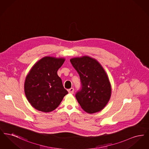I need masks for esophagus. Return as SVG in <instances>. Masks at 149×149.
Instances as JSON below:
<instances>
[{
	"label": "esophagus",
	"mask_w": 149,
	"mask_h": 149,
	"mask_svg": "<svg viewBox=\"0 0 149 149\" xmlns=\"http://www.w3.org/2000/svg\"><path fill=\"white\" fill-rule=\"evenodd\" d=\"M74 89L73 88H71L70 89H69L68 90V92L70 94H73L74 93Z\"/></svg>",
	"instance_id": "1"
}]
</instances>
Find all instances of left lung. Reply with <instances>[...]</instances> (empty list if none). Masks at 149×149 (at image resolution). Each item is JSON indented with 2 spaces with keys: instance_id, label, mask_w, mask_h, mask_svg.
I'll return each mask as SVG.
<instances>
[{
  "instance_id": "8db88e82",
  "label": "left lung",
  "mask_w": 149,
  "mask_h": 149,
  "mask_svg": "<svg viewBox=\"0 0 149 149\" xmlns=\"http://www.w3.org/2000/svg\"><path fill=\"white\" fill-rule=\"evenodd\" d=\"M70 61L81 84L75 95L78 103L88 113L100 111L109 102L112 93L106 72L97 60L88 56L74 57Z\"/></svg>"
}]
</instances>
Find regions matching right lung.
Masks as SVG:
<instances>
[{
  "instance_id": "obj_1",
  "label": "right lung",
  "mask_w": 149,
  "mask_h": 149,
  "mask_svg": "<svg viewBox=\"0 0 149 149\" xmlns=\"http://www.w3.org/2000/svg\"><path fill=\"white\" fill-rule=\"evenodd\" d=\"M65 60L63 57H44L29 71L24 81V93L36 109L50 112L59 106L68 93L57 74Z\"/></svg>"
}]
</instances>
